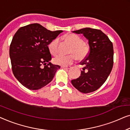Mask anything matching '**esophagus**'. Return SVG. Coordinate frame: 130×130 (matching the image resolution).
<instances>
[{
    "label": "esophagus",
    "instance_id": "obj_1",
    "mask_svg": "<svg viewBox=\"0 0 130 130\" xmlns=\"http://www.w3.org/2000/svg\"><path fill=\"white\" fill-rule=\"evenodd\" d=\"M62 68H65V69H70L71 67V66H62Z\"/></svg>",
    "mask_w": 130,
    "mask_h": 130
}]
</instances>
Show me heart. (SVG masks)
<instances>
[{"label": "heart", "instance_id": "b5f03b06", "mask_svg": "<svg viewBox=\"0 0 130 130\" xmlns=\"http://www.w3.org/2000/svg\"><path fill=\"white\" fill-rule=\"evenodd\" d=\"M65 39L72 45L70 49V53L73 54L68 55L59 54L54 58V63L56 65L67 66L73 63L76 56L78 59H82L87 56L89 52V46L87 43L83 41L82 38L78 35L69 34L64 36ZM59 39L55 38L49 43L48 47L49 51L52 55L57 54L59 52Z\"/></svg>", "mask_w": 130, "mask_h": 130}]
</instances>
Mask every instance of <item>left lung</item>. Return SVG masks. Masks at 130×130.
<instances>
[{
  "mask_svg": "<svg viewBox=\"0 0 130 130\" xmlns=\"http://www.w3.org/2000/svg\"><path fill=\"white\" fill-rule=\"evenodd\" d=\"M88 40L89 51L80 65H84L79 78L71 81L80 92L89 93L100 88L110 74L114 63L113 45L101 30L90 28L73 31Z\"/></svg>",
  "mask_w": 130,
  "mask_h": 130,
  "instance_id": "obj_1",
  "label": "left lung"
}]
</instances>
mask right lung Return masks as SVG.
Instances as JSON below:
<instances>
[{
	"label": "right lung",
	"instance_id": "obj_1",
	"mask_svg": "<svg viewBox=\"0 0 130 130\" xmlns=\"http://www.w3.org/2000/svg\"><path fill=\"white\" fill-rule=\"evenodd\" d=\"M62 32L47 30L39 23L18 29L10 43L9 55L13 74L22 85L38 90L53 79L61 67L49 62L52 56L48 45Z\"/></svg>",
	"mask_w": 130,
	"mask_h": 130
}]
</instances>
